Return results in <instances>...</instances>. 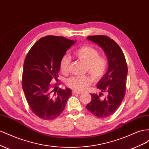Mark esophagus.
<instances>
[{
    "mask_svg": "<svg viewBox=\"0 0 149 149\" xmlns=\"http://www.w3.org/2000/svg\"><path fill=\"white\" fill-rule=\"evenodd\" d=\"M72 94H81V92H78V91H73L72 92Z\"/></svg>",
    "mask_w": 149,
    "mask_h": 149,
    "instance_id": "1",
    "label": "esophagus"
}]
</instances>
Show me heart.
I'll list each match as a JSON object with an SVG mask.
<instances>
[{
    "instance_id": "1",
    "label": "heart",
    "mask_w": 149,
    "mask_h": 149,
    "mask_svg": "<svg viewBox=\"0 0 149 149\" xmlns=\"http://www.w3.org/2000/svg\"><path fill=\"white\" fill-rule=\"evenodd\" d=\"M73 55L85 63V70L88 71L94 80L101 79L105 74L107 62L105 58L99 55L96 49L90 46H83L76 49ZM70 63L67 55L63 56L60 61V69L63 73H68ZM92 79L88 75L72 76L67 80L66 84L75 91H82L91 83Z\"/></svg>"
}]
</instances>
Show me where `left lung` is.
Returning a JSON list of instances; mask_svg holds the SVG:
<instances>
[{"label":"left lung","mask_w":149,"mask_h":149,"mask_svg":"<svg viewBox=\"0 0 149 149\" xmlns=\"http://www.w3.org/2000/svg\"><path fill=\"white\" fill-rule=\"evenodd\" d=\"M87 39L97 44L104 52L108 61L106 73L97 83V88L107 96L100 98L96 94H91V101L86 109L99 118H105L114 114L124 100L126 90L127 66L124 53L113 40L104 35L89 36Z\"/></svg>","instance_id":"8db88e82"}]
</instances>
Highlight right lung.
Instances as JSON below:
<instances>
[{
	"label": "right lung",
	"instance_id": "1",
	"mask_svg": "<svg viewBox=\"0 0 149 149\" xmlns=\"http://www.w3.org/2000/svg\"><path fill=\"white\" fill-rule=\"evenodd\" d=\"M75 43L76 40L63 37L46 36L38 40L26 56L22 88L31 111L42 119L49 120L59 116L71 96L70 88L58 90L56 84L53 87L50 82L52 79L58 80L61 58Z\"/></svg>",
	"mask_w": 149,
	"mask_h": 149
}]
</instances>
